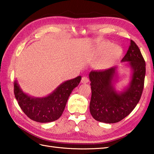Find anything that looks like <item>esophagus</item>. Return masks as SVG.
<instances>
[{
	"mask_svg": "<svg viewBox=\"0 0 154 154\" xmlns=\"http://www.w3.org/2000/svg\"><path fill=\"white\" fill-rule=\"evenodd\" d=\"M89 82V79L87 77H83L82 79H81V83H87Z\"/></svg>",
	"mask_w": 154,
	"mask_h": 154,
	"instance_id": "esophagus-1",
	"label": "esophagus"
}]
</instances>
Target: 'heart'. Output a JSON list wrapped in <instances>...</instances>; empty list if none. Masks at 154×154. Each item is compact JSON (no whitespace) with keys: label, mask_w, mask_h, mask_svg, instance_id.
Returning <instances> with one entry per match:
<instances>
[{"label":"heart","mask_w":154,"mask_h":154,"mask_svg":"<svg viewBox=\"0 0 154 154\" xmlns=\"http://www.w3.org/2000/svg\"><path fill=\"white\" fill-rule=\"evenodd\" d=\"M110 42H103L98 48L99 54L104 53L99 62L100 69H106L112 65L122 55V50L119 45H113Z\"/></svg>","instance_id":"heart-1"}]
</instances>
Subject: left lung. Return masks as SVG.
Wrapping results in <instances>:
<instances>
[{"mask_svg": "<svg viewBox=\"0 0 154 154\" xmlns=\"http://www.w3.org/2000/svg\"><path fill=\"white\" fill-rule=\"evenodd\" d=\"M122 62H128L132 70L130 81L122 91L114 87L118 67L102 71H91L89 75L91 115L99 122L112 124L122 120L132 112L141 98L144 85L146 63L139 48L130 40V45Z\"/></svg>", "mask_w": 154, "mask_h": 154, "instance_id": "1", "label": "left lung"}]
</instances>
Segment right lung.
<instances>
[{
    "label": "right lung",
    "instance_id": "obj_1",
    "mask_svg": "<svg viewBox=\"0 0 154 154\" xmlns=\"http://www.w3.org/2000/svg\"><path fill=\"white\" fill-rule=\"evenodd\" d=\"M81 79L78 76L62 83L53 92L44 97H33L25 93L18 81L14 83V93L20 107L28 118L38 122L46 123L57 120L63 114L68 98Z\"/></svg>",
    "mask_w": 154,
    "mask_h": 154
}]
</instances>
